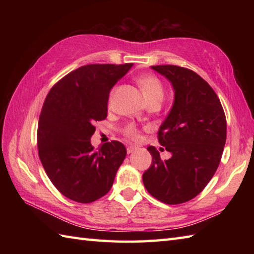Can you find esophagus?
I'll return each mask as SVG.
<instances>
[{
	"mask_svg": "<svg viewBox=\"0 0 254 254\" xmlns=\"http://www.w3.org/2000/svg\"><path fill=\"white\" fill-rule=\"evenodd\" d=\"M136 149H137L136 146H133V145H131V146H128V147L127 148V154H131V153H133V152H135Z\"/></svg>",
	"mask_w": 254,
	"mask_h": 254,
	"instance_id": "1",
	"label": "esophagus"
}]
</instances>
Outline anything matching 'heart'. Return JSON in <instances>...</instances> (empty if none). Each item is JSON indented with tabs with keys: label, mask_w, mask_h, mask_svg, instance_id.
Wrapping results in <instances>:
<instances>
[{
	"label": "heart",
	"mask_w": 254,
	"mask_h": 254,
	"mask_svg": "<svg viewBox=\"0 0 254 254\" xmlns=\"http://www.w3.org/2000/svg\"><path fill=\"white\" fill-rule=\"evenodd\" d=\"M138 84L139 87H141L145 98L148 102L154 101V100H159L163 101L164 96H165V89L164 86L161 84L160 80L153 76V75H144L138 78ZM112 99V94L110 95V102ZM126 134L127 136H131L132 138H137V131L136 128L133 126H128L126 128Z\"/></svg>",
	"instance_id": "obj_1"
}]
</instances>
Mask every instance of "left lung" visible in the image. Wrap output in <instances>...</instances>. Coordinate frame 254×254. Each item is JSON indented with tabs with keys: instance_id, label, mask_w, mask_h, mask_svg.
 I'll use <instances>...</instances> for the list:
<instances>
[{
	"instance_id": "left-lung-1",
	"label": "left lung",
	"mask_w": 254,
	"mask_h": 254,
	"mask_svg": "<svg viewBox=\"0 0 254 254\" xmlns=\"http://www.w3.org/2000/svg\"><path fill=\"white\" fill-rule=\"evenodd\" d=\"M150 68L168 79L175 91L158 131V141L171 157L163 160L154 146L147 147L152 164L143 174V183L160 202L185 203L203 191L218 168L227 134L226 117L217 95L195 72L176 65Z\"/></svg>"
}]
</instances>
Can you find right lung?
I'll use <instances>...</instances> for the list:
<instances>
[{"label":"right lung","instance_id":"obj_1","mask_svg":"<svg viewBox=\"0 0 254 254\" xmlns=\"http://www.w3.org/2000/svg\"><path fill=\"white\" fill-rule=\"evenodd\" d=\"M132 63L89 64L53 86L42 106L37 132L39 158L64 196L91 203L109 192L127 148L118 141L94 149L96 121L105 120L110 90Z\"/></svg>","mask_w":254,"mask_h":254}]
</instances>
